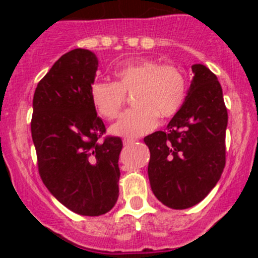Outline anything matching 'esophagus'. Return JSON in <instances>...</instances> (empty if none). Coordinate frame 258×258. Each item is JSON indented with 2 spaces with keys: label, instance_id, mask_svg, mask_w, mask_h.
Wrapping results in <instances>:
<instances>
[{
  "label": "esophagus",
  "instance_id": "1",
  "mask_svg": "<svg viewBox=\"0 0 258 258\" xmlns=\"http://www.w3.org/2000/svg\"><path fill=\"white\" fill-rule=\"evenodd\" d=\"M136 142H137V139L135 138H125L123 139V146H132Z\"/></svg>",
  "mask_w": 258,
  "mask_h": 258
}]
</instances>
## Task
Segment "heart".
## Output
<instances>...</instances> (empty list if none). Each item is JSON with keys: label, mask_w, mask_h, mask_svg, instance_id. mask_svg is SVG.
Masks as SVG:
<instances>
[{"label": "heart", "mask_w": 258, "mask_h": 258, "mask_svg": "<svg viewBox=\"0 0 258 258\" xmlns=\"http://www.w3.org/2000/svg\"><path fill=\"white\" fill-rule=\"evenodd\" d=\"M116 82L94 81L90 87L92 103L103 117L112 120L132 94L135 108L123 112L110 132L126 138L139 137L158 125L159 116L170 119L182 108L185 99L184 74L172 64L154 59L125 61L115 70Z\"/></svg>", "instance_id": "obj_1"}]
</instances>
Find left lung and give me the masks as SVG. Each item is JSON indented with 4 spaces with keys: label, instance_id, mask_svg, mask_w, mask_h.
<instances>
[{
    "label": "left lung",
    "instance_id": "obj_1",
    "mask_svg": "<svg viewBox=\"0 0 258 258\" xmlns=\"http://www.w3.org/2000/svg\"><path fill=\"white\" fill-rule=\"evenodd\" d=\"M191 70L194 78L182 108L165 131L144 138L153 193L174 210L205 199L226 166L228 112L222 87L205 65L194 64Z\"/></svg>",
    "mask_w": 258,
    "mask_h": 258
}]
</instances>
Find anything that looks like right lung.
Returning a JSON list of instances; mask_svg holds the SVG:
<instances>
[{"instance_id": "1", "label": "right lung", "mask_w": 258, "mask_h": 258, "mask_svg": "<svg viewBox=\"0 0 258 258\" xmlns=\"http://www.w3.org/2000/svg\"><path fill=\"white\" fill-rule=\"evenodd\" d=\"M97 69L93 52L65 53L38 82L32 100L41 179L59 203L81 216L106 214L119 197L122 141L103 137L105 126L90 96Z\"/></svg>"}]
</instances>
